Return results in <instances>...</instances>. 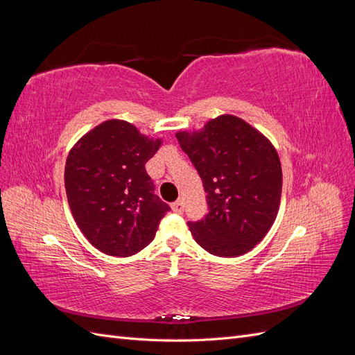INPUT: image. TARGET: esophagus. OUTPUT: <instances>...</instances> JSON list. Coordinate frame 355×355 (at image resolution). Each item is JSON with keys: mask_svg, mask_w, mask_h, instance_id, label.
<instances>
[{"mask_svg": "<svg viewBox=\"0 0 355 355\" xmlns=\"http://www.w3.org/2000/svg\"><path fill=\"white\" fill-rule=\"evenodd\" d=\"M171 209H173V211H176V213H182L184 211V201L182 200L175 201L173 204H171Z\"/></svg>", "mask_w": 355, "mask_h": 355, "instance_id": "1", "label": "esophagus"}]
</instances>
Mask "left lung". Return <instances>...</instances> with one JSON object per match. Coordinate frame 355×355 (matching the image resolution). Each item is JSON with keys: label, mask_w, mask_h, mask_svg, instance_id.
Wrapping results in <instances>:
<instances>
[{"label": "left lung", "mask_w": 355, "mask_h": 355, "mask_svg": "<svg viewBox=\"0 0 355 355\" xmlns=\"http://www.w3.org/2000/svg\"><path fill=\"white\" fill-rule=\"evenodd\" d=\"M176 137L207 192L209 213L188 222L196 241L220 257L250 252L271 230L280 207L283 173L275 146L231 114Z\"/></svg>", "instance_id": "1"}]
</instances>
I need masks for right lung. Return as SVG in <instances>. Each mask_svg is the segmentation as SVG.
I'll list each match as a JSON object with an SVG mask.
<instances>
[{
    "instance_id": "right-lung-1",
    "label": "right lung",
    "mask_w": 355,
    "mask_h": 355,
    "mask_svg": "<svg viewBox=\"0 0 355 355\" xmlns=\"http://www.w3.org/2000/svg\"><path fill=\"white\" fill-rule=\"evenodd\" d=\"M161 144L130 123L108 120L69 151L65 189L72 216L102 253L127 257L154 240L170 207L154 194L145 164Z\"/></svg>"
}]
</instances>
